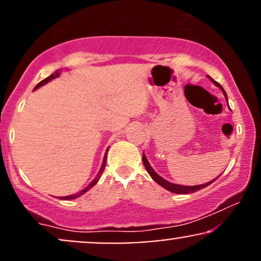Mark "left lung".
<instances>
[{
  "label": "left lung",
  "mask_w": 261,
  "mask_h": 261,
  "mask_svg": "<svg viewBox=\"0 0 261 261\" xmlns=\"http://www.w3.org/2000/svg\"><path fill=\"white\" fill-rule=\"evenodd\" d=\"M210 79H211V77H210ZM211 81H212V82H214L215 85H216L217 87H220V88L222 89L224 97L227 98L226 92H224V89L222 88V87L220 86V83H217L216 81H214L212 79H211ZM142 161H143V164H145V168H146V170H147V172H148V174L151 175V178L153 179V180H154L155 182H157V184H160L161 187H163L164 189H167V190L172 191V193H175V194H190V193H195V191H197V190H201V189L208 187V185L211 184V182L215 181V179H214V180H211V181H208V182H205V184L194 185V187H184V185L173 184V182L166 180V179H163L161 175H158L157 173L154 172L153 168H152V167H151V164L148 163V161H147V158H146L145 153L142 154ZM217 178H218V176H217ZM217 178H216V179H217Z\"/></svg>",
  "instance_id": "1"
}]
</instances>
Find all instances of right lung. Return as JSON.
<instances>
[{"mask_svg": "<svg viewBox=\"0 0 261 261\" xmlns=\"http://www.w3.org/2000/svg\"><path fill=\"white\" fill-rule=\"evenodd\" d=\"M60 76V71H56L55 73H53V74H50L49 77H46V79L45 80H43L41 81V82H39L38 85H37V87H35L34 89H37V88H39V87H41V86H44L45 83H47V82H50V81L51 80H54V79H56V77H59ZM106 161H107V154L104 155V160H103V164H101V167H100V170H99V173H98L97 174V176H95L94 179H93L92 180V182L91 184L88 185V187L87 188H85L83 189V190H81L80 193H76V194H73V195H70V196H65V197H62V200H72V199H76V197H79V196H81V195H83V194L85 193H87V191L89 190V189H92L93 187H94L95 184H97L98 182V180H99V178H100V175H101V173H103V170H104V168H106Z\"/></svg>", "mask_w": 261, "mask_h": 261, "instance_id": "obj_1", "label": "right lung"}]
</instances>
